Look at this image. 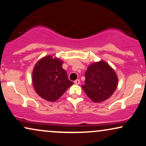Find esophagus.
I'll return each instance as SVG.
<instances>
[{"label": "esophagus", "instance_id": "1", "mask_svg": "<svg viewBox=\"0 0 146 146\" xmlns=\"http://www.w3.org/2000/svg\"><path fill=\"white\" fill-rule=\"evenodd\" d=\"M80 80H79V79H77V80H76L74 81V84H80Z\"/></svg>", "mask_w": 146, "mask_h": 146}]
</instances>
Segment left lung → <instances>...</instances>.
I'll return each mask as SVG.
<instances>
[{
	"mask_svg": "<svg viewBox=\"0 0 146 146\" xmlns=\"http://www.w3.org/2000/svg\"><path fill=\"white\" fill-rule=\"evenodd\" d=\"M85 84L82 88L94 103L107 100L117 88L118 78L112 68L105 61L90 64L85 72Z\"/></svg>",
	"mask_w": 146,
	"mask_h": 146,
	"instance_id": "obj_1",
	"label": "left lung"
}]
</instances>
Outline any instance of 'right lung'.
<instances>
[{
  "label": "right lung",
  "instance_id": "add662e5",
  "mask_svg": "<svg viewBox=\"0 0 146 146\" xmlns=\"http://www.w3.org/2000/svg\"><path fill=\"white\" fill-rule=\"evenodd\" d=\"M63 62L52 56H45L35 64L32 81L35 92L46 101L54 102L63 94L73 82L62 68Z\"/></svg>",
  "mask_w": 146,
  "mask_h": 146
}]
</instances>
